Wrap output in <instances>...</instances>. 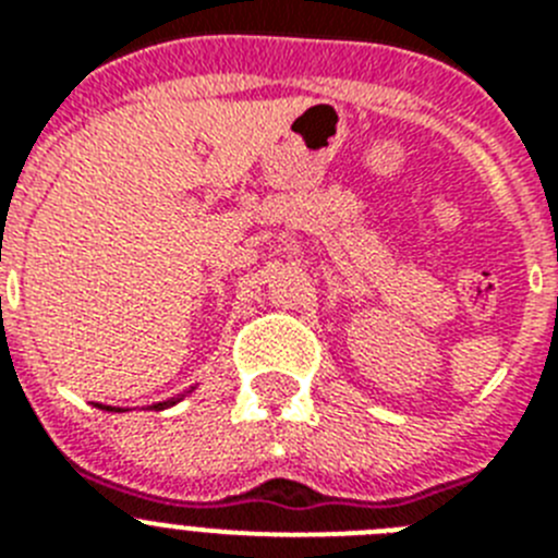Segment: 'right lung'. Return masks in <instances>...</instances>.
<instances>
[{
	"label": "right lung",
	"mask_w": 558,
	"mask_h": 558,
	"mask_svg": "<svg viewBox=\"0 0 558 558\" xmlns=\"http://www.w3.org/2000/svg\"><path fill=\"white\" fill-rule=\"evenodd\" d=\"M190 391H195V386L190 388ZM186 391V393H190ZM181 399H184V393H179V397H170V399H165V402H156V405H150L153 411H165V408H172L175 405V402H181ZM97 408H100V411H108V413H122V411H128V408H111V405H100V402H95Z\"/></svg>",
	"instance_id": "obj_1"
}]
</instances>
